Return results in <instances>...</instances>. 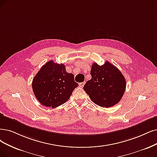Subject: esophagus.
<instances>
[{"label": "esophagus", "instance_id": "obj_1", "mask_svg": "<svg viewBox=\"0 0 157 157\" xmlns=\"http://www.w3.org/2000/svg\"><path fill=\"white\" fill-rule=\"evenodd\" d=\"M85 82H82V83H79V85L81 86V87H83V86L85 85Z\"/></svg>", "mask_w": 157, "mask_h": 157}]
</instances>
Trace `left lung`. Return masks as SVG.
Returning <instances> with one entry per match:
<instances>
[{
  "label": "left lung",
  "instance_id": "obj_1",
  "mask_svg": "<svg viewBox=\"0 0 157 157\" xmlns=\"http://www.w3.org/2000/svg\"><path fill=\"white\" fill-rule=\"evenodd\" d=\"M90 75L92 78L86 82L83 89L95 104L109 108L120 101L125 90L126 81L119 69L109 61L101 66L94 63Z\"/></svg>",
  "mask_w": 157,
  "mask_h": 157
}]
</instances>
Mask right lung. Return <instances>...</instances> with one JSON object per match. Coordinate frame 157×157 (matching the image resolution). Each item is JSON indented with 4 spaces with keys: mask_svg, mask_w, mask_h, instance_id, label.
Here are the masks:
<instances>
[{
    "mask_svg": "<svg viewBox=\"0 0 157 157\" xmlns=\"http://www.w3.org/2000/svg\"><path fill=\"white\" fill-rule=\"evenodd\" d=\"M78 84L74 74L66 71L63 64L50 61L44 65L32 81V89L42 105L55 108L65 103Z\"/></svg>",
    "mask_w": 157,
    "mask_h": 157,
    "instance_id": "obj_1",
    "label": "right lung"
}]
</instances>
